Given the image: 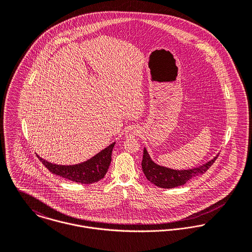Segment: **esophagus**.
Returning <instances> with one entry per match:
<instances>
[{
	"mask_svg": "<svg viewBox=\"0 0 252 252\" xmlns=\"http://www.w3.org/2000/svg\"><path fill=\"white\" fill-rule=\"evenodd\" d=\"M139 133H140V131L138 130V128L132 126V127H129V128L126 130L125 135H126L127 138H134V137L138 136Z\"/></svg>",
	"mask_w": 252,
	"mask_h": 252,
	"instance_id": "obj_1",
	"label": "esophagus"
}]
</instances>
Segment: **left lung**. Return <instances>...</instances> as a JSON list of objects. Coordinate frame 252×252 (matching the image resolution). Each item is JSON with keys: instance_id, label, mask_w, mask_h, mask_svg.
Returning a JSON list of instances; mask_svg holds the SVG:
<instances>
[{"instance_id": "obj_1", "label": "left lung", "mask_w": 252, "mask_h": 252, "mask_svg": "<svg viewBox=\"0 0 252 252\" xmlns=\"http://www.w3.org/2000/svg\"><path fill=\"white\" fill-rule=\"evenodd\" d=\"M217 157L218 155L200 167L180 171L157 165L151 160L146 148L144 147L142 168L146 179L154 185L161 188H174L185 184L188 180L195 177L205 174L215 163Z\"/></svg>"}]
</instances>
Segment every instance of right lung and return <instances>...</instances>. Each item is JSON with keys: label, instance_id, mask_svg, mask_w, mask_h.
Segmentation results:
<instances>
[{"label": "right lung", "instance_id": "add662e5", "mask_svg": "<svg viewBox=\"0 0 252 252\" xmlns=\"http://www.w3.org/2000/svg\"><path fill=\"white\" fill-rule=\"evenodd\" d=\"M115 142L97 153L89 160L75 165H57L47 162L37 156L40 162L54 175L62 177L66 180L82 184H91L102 180L108 172L111 162V152Z\"/></svg>", "mask_w": 252, "mask_h": 252}]
</instances>
